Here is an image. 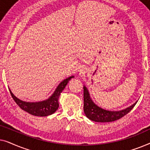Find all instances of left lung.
Returning a JSON list of instances; mask_svg holds the SVG:
<instances>
[{"label": "left lung", "instance_id": "1", "mask_svg": "<svg viewBox=\"0 0 150 150\" xmlns=\"http://www.w3.org/2000/svg\"><path fill=\"white\" fill-rule=\"evenodd\" d=\"M83 91L84 112L87 117L96 122H110L121 119L128 114L137 104L136 102L130 107L120 111L106 110L94 104L90 98L89 92L85 86L83 87Z\"/></svg>", "mask_w": 150, "mask_h": 150}]
</instances>
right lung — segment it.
Returning a JSON list of instances; mask_svg holds the SVG:
<instances>
[{"instance_id": "add662e5", "label": "right lung", "mask_w": 150, "mask_h": 150, "mask_svg": "<svg viewBox=\"0 0 150 150\" xmlns=\"http://www.w3.org/2000/svg\"><path fill=\"white\" fill-rule=\"evenodd\" d=\"M74 76L69 77L67 79L63 80L61 83L59 84L58 87L55 90L54 93L52 96H50L48 100H44L42 102H26L20 100L16 97L13 93H11V97L13 98L14 101L18 104V106L24 111L28 112L30 115L35 116L44 117L52 115L59 108V97L61 92L64 89L65 86L67 85L69 80Z\"/></svg>"}]
</instances>
